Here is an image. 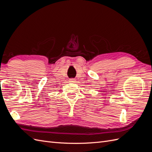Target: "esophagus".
<instances>
[{
  "label": "esophagus",
  "instance_id": "esophagus-1",
  "mask_svg": "<svg viewBox=\"0 0 152 152\" xmlns=\"http://www.w3.org/2000/svg\"><path fill=\"white\" fill-rule=\"evenodd\" d=\"M69 81H70V82H75V79H73V78H72V79H70Z\"/></svg>",
  "mask_w": 152,
  "mask_h": 152
}]
</instances>
